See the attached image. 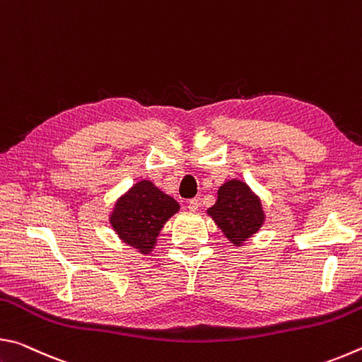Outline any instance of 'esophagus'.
Here are the masks:
<instances>
[{
  "instance_id": "1",
  "label": "esophagus",
  "mask_w": 362,
  "mask_h": 362,
  "mask_svg": "<svg viewBox=\"0 0 362 362\" xmlns=\"http://www.w3.org/2000/svg\"><path fill=\"white\" fill-rule=\"evenodd\" d=\"M199 198H193V199H189L188 201V209L192 211V212H196L198 211V207H199Z\"/></svg>"
}]
</instances>
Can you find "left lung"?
Instances as JSON below:
<instances>
[{"instance_id":"obj_1","label":"left lung","mask_w":362,"mask_h":362,"mask_svg":"<svg viewBox=\"0 0 362 362\" xmlns=\"http://www.w3.org/2000/svg\"><path fill=\"white\" fill-rule=\"evenodd\" d=\"M233 246H243L265 222L262 201L246 182L231 179L218 187L216 204L207 209Z\"/></svg>"}]
</instances>
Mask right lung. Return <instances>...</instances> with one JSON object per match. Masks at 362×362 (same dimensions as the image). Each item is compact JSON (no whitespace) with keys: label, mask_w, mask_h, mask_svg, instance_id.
Segmentation results:
<instances>
[{"label":"right lung","mask_w":362,"mask_h":362,"mask_svg":"<svg viewBox=\"0 0 362 362\" xmlns=\"http://www.w3.org/2000/svg\"><path fill=\"white\" fill-rule=\"evenodd\" d=\"M179 209V203L155 183L140 180L116 199L110 225L122 243L140 254H150L164 223Z\"/></svg>","instance_id":"1"}]
</instances>
